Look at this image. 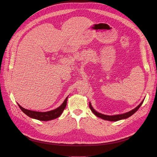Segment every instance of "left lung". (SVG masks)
<instances>
[{
  "instance_id": "1",
  "label": "left lung",
  "mask_w": 157,
  "mask_h": 157,
  "mask_svg": "<svg viewBox=\"0 0 157 157\" xmlns=\"http://www.w3.org/2000/svg\"><path fill=\"white\" fill-rule=\"evenodd\" d=\"M144 102V100L141 102V103L137 106L136 107L135 109H133V110L128 112V113L122 114H119V115H114V116H107V115H104L102 114H101L98 112L96 111L93 107L91 105V102H89V108L91 110V111L94 114V115H96L97 117L101 118L104 120L105 121H118L119 120H122V119H127L129 117H130L132 115H133L134 113H136V112L138 110V109L140 108V107L141 106V105Z\"/></svg>"
}]
</instances>
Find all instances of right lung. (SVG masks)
<instances>
[{
    "label": "right lung",
    "mask_w": 157,
    "mask_h": 157,
    "mask_svg": "<svg viewBox=\"0 0 157 157\" xmlns=\"http://www.w3.org/2000/svg\"><path fill=\"white\" fill-rule=\"evenodd\" d=\"M68 96L65 99L63 104L58 108L50 111L44 112V113L26 109L24 107H22L18 104V105L19 106L20 109L24 112V113H25L29 117L41 121H50V120H53L56 118H58L61 115L64 109L66 106L67 99H68Z\"/></svg>",
    "instance_id": "right-lung-1"
}]
</instances>
